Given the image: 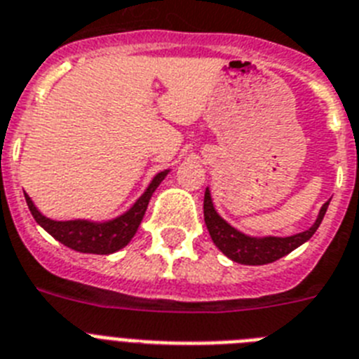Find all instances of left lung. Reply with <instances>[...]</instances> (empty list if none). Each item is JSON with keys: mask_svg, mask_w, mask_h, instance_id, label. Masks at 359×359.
<instances>
[{"mask_svg": "<svg viewBox=\"0 0 359 359\" xmlns=\"http://www.w3.org/2000/svg\"><path fill=\"white\" fill-rule=\"evenodd\" d=\"M328 203H325L321 206L318 219L312 224V228H309L306 231H301V233H296V236L290 237H263V239H255V237H248L245 233L237 231L236 228H231L215 212L212 197H210V189L206 188V194H204V222H206L212 241L226 257H230L236 263L257 266V264L273 263L277 259L290 254L292 250H296L303 243H306L310 237L314 236L316 230L321 224V221H323Z\"/></svg>", "mask_w": 359, "mask_h": 359, "instance_id": "left-lung-1", "label": "left lung"}]
</instances>
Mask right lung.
<instances>
[{
  "mask_svg": "<svg viewBox=\"0 0 359 359\" xmlns=\"http://www.w3.org/2000/svg\"><path fill=\"white\" fill-rule=\"evenodd\" d=\"M168 171H162L151 180L144 195L138 198L133 208L123 215L116 217L109 222H89V221H53L49 217L41 215L36 206L32 204L31 197L25 194L27 206L31 210L36 222L47 230L56 241L69 248L82 252V254H98L107 255L113 252H118L120 248L128 245L137 233L138 226L142 222V217L147 210L149 198L153 191L158 188Z\"/></svg>",
  "mask_w": 359,
  "mask_h": 359,
  "instance_id": "right-lung-1",
  "label": "right lung"
}]
</instances>
